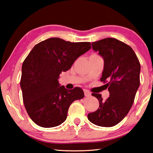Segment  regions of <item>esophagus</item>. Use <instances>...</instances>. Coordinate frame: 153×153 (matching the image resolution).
Returning a JSON list of instances; mask_svg holds the SVG:
<instances>
[{
	"instance_id": "esophagus-1",
	"label": "esophagus",
	"mask_w": 153,
	"mask_h": 153,
	"mask_svg": "<svg viewBox=\"0 0 153 153\" xmlns=\"http://www.w3.org/2000/svg\"><path fill=\"white\" fill-rule=\"evenodd\" d=\"M84 94H85V97H90V95H91V93L89 91V90H84Z\"/></svg>"
}]
</instances>
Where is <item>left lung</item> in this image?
<instances>
[{
	"mask_svg": "<svg viewBox=\"0 0 153 153\" xmlns=\"http://www.w3.org/2000/svg\"><path fill=\"white\" fill-rule=\"evenodd\" d=\"M92 46L104 59L100 81L106 83L110 95L103 100L101 94L92 93L99 107L88 113V119L98 126L112 127L123 120L133 105L140 86V64L131 46L115 38H105Z\"/></svg>",
	"mask_w": 153,
	"mask_h": 153,
	"instance_id": "left-lung-1",
	"label": "left lung"
}]
</instances>
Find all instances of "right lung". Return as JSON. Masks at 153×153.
Here are the masks:
<instances>
[{
  "mask_svg": "<svg viewBox=\"0 0 153 153\" xmlns=\"http://www.w3.org/2000/svg\"><path fill=\"white\" fill-rule=\"evenodd\" d=\"M91 48L89 42H71L51 38L35 45L22 65L20 85L28 115L42 128H53L65 121L69 106L84 97L82 88L59 86L62 71Z\"/></svg>",
  "mask_w": 153,
  "mask_h": 153,
  "instance_id": "obj_1",
  "label": "right lung"
}]
</instances>
